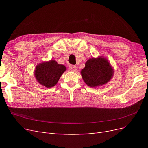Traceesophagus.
Instances as JSON below:
<instances>
[{
  "instance_id": "1",
  "label": "esophagus",
  "mask_w": 148,
  "mask_h": 148,
  "mask_svg": "<svg viewBox=\"0 0 148 148\" xmlns=\"http://www.w3.org/2000/svg\"><path fill=\"white\" fill-rule=\"evenodd\" d=\"M69 69L71 71H76L77 69V66H76L75 65H69Z\"/></svg>"
}]
</instances>
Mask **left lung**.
<instances>
[{
  "instance_id": "left-lung-1",
  "label": "left lung",
  "mask_w": 148,
  "mask_h": 148,
  "mask_svg": "<svg viewBox=\"0 0 148 148\" xmlns=\"http://www.w3.org/2000/svg\"><path fill=\"white\" fill-rule=\"evenodd\" d=\"M114 69L105 57L89 59L81 70V75L88 86L96 88L107 84L112 78Z\"/></svg>"
}]
</instances>
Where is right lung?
I'll list each match as a JSON object with an SVG mask.
<instances>
[{"instance_id":"add662e5","label":"right lung","mask_w":148,"mask_h":148,"mask_svg":"<svg viewBox=\"0 0 148 148\" xmlns=\"http://www.w3.org/2000/svg\"><path fill=\"white\" fill-rule=\"evenodd\" d=\"M66 70L65 65L59 64L54 60H51L37 65L34 71V75L40 84L50 88L57 83Z\"/></svg>"}]
</instances>
